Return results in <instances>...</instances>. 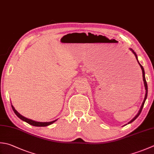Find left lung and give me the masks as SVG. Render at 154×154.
<instances>
[{"instance_id":"left-lung-1","label":"left lung","mask_w":154,"mask_h":154,"mask_svg":"<svg viewBox=\"0 0 154 154\" xmlns=\"http://www.w3.org/2000/svg\"><path fill=\"white\" fill-rule=\"evenodd\" d=\"M130 50L132 51V53H133L134 54V55H135V58H136V59H137V63H139V65H140V66L141 67V70H142V75H143V83H144V86H145V89H146V95H145V98H144V100H143V103H142V105H141V107H140V111H139V112L137 113V114L136 116H135L133 119H132L130 122H129V123H128V124L129 123H131V122H133L135 119H137V117L140 116V114L141 113V111H142V109H143V105H144V103H145V101H146V99H147V82H146V77H145V71H144V69H143V67H142V65H141L140 63V62L138 61V59H137V55H136V53H135V52H134V51L132 49H130Z\"/></svg>"}]
</instances>
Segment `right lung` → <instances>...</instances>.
Here are the masks:
<instances>
[{
	"label": "right lung",
	"instance_id": "obj_1",
	"mask_svg": "<svg viewBox=\"0 0 154 154\" xmlns=\"http://www.w3.org/2000/svg\"><path fill=\"white\" fill-rule=\"evenodd\" d=\"M12 105V108H13V110L14 111V113L16 114L18 117H19V118L21 120H23V121L28 123L29 124L33 125V126H36V127H45V126H47V125L52 124V123H53L54 122H56L57 120V119H56V120H55V121L49 122H38L33 121V120H32V119H28V118H26V117L23 116L22 115H20V114L14 109V107L13 106V105Z\"/></svg>",
	"mask_w": 154,
	"mask_h": 154
}]
</instances>
